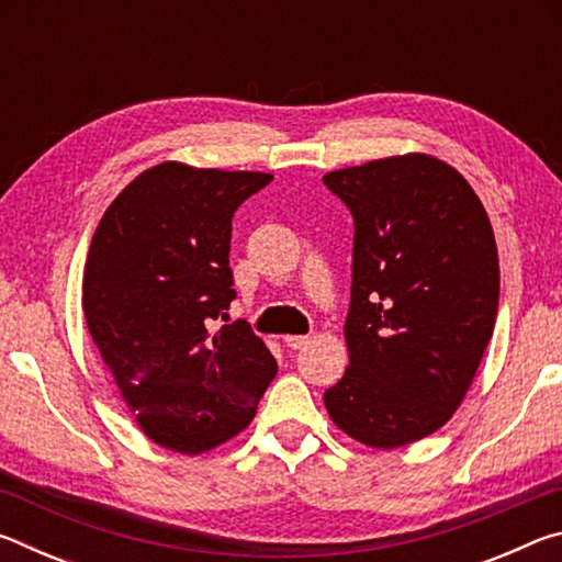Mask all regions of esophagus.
Returning <instances> with one entry per match:
<instances>
[{
    "label": "esophagus",
    "instance_id": "esophagus-1",
    "mask_svg": "<svg viewBox=\"0 0 562 562\" xmlns=\"http://www.w3.org/2000/svg\"><path fill=\"white\" fill-rule=\"evenodd\" d=\"M310 337L307 335H288L284 337V345H288L290 349H302L304 345H307Z\"/></svg>",
    "mask_w": 562,
    "mask_h": 562
}]
</instances>
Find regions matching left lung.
Listing matches in <instances>:
<instances>
[{"label":"left lung","mask_w":562,"mask_h":562,"mask_svg":"<svg viewBox=\"0 0 562 562\" xmlns=\"http://www.w3.org/2000/svg\"><path fill=\"white\" fill-rule=\"evenodd\" d=\"M322 180L355 217L349 367L325 406L351 439L398 449L441 429L469 392L498 315L496 237L469 180L434 156Z\"/></svg>","instance_id":"left-lung-1"}]
</instances>
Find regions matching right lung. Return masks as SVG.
Listing matches in <instances>:
<instances>
[{
  "label": "right lung",
  "instance_id": "obj_1",
  "mask_svg": "<svg viewBox=\"0 0 562 562\" xmlns=\"http://www.w3.org/2000/svg\"><path fill=\"white\" fill-rule=\"evenodd\" d=\"M272 180L166 160L121 190L91 237L81 307L89 335L150 441L198 456L252 422L278 361L235 300L233 215Z\"/></svg>",
  "mask_w": 562,
  "mask_h": 562
}]
</instances>
